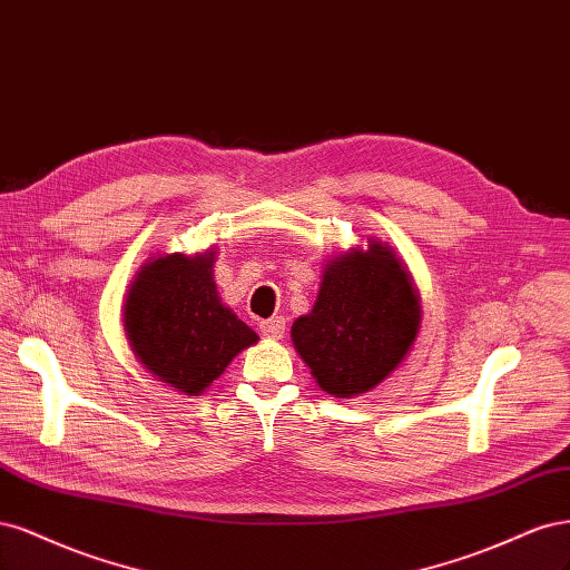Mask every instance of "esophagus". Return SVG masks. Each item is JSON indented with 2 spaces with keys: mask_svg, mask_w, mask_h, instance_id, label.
Segmentation results:
<instances>
[{
  "mask_svg": "<svg viewBox=\"0 0 570 570\" xmlns=\"http://www.w3.org/2000/svg\"><path fill=\"white\" fill-rule=\"evenodd\" d=\"M261 332L265 338H272V341H282L284 334H286V320L284 317H272V320H265L261 324Z\"/></svg>",
  "mask_w": 570,
  "mask_h": 570,
  "instance_id": "1",
  "label": "esophagus"
}]
</instances>
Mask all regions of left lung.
I'll return each mask as SVG.
<instances>
[{"mask_svg":"<svg viewBox=\"0 0 570 570\" xmlns=\"http://www.w3.org/2000/svg\"><path fill=\"white\" fill-rule=\"evenodd\" d=\"M421 328V296L397 250L372 236L326 261L317 301L291 341L320 389L355 397L391 376Z\"/></svg>","mask_w":570,"mask_h":570,"instance_id":"1","label":"left lung"}]
</instances>
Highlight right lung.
Wrapping results in <instances>:
<instances>
[{
  "instance_id": "add662e5",
  "label": "right lung",
  "mask_w": 570,
  "mask_h": 570,
  "mask_svg": "<svg viewBox=\"0 0 570 570\" xmlns=\"http://www.w3.org/2000/svg\"><path fill=\"white\" fill-rule=\"evenodd\" d=\"M215 246L154 255L135 274L122 303V328L137 362L179 395H200L258 334L223 303L215 286Z\"/></svg>"
}]
</instances>
